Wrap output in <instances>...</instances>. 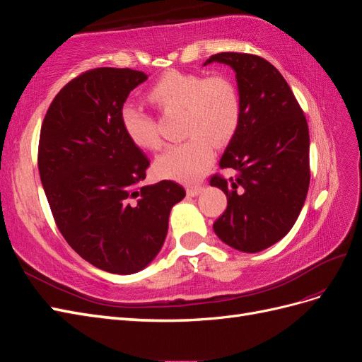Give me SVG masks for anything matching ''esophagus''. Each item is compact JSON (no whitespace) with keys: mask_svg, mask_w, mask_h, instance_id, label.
I'll return each mask as SVG.
<instances>
[{"mask_svg":"<svg viewBox=\"0 0 362 362\" xmlns=\"http://www.w3.org/2000/svg\"><path fill=\"white\" fill-rule=\"evenodd\" d=\"M202 190H204V187H201V185H190V187H187V194L189 196H198Z\"/></svg>","mask_w":362,"mask_h":362,"instance_id":"34e87169","label":"esophagus"}]
</instances>
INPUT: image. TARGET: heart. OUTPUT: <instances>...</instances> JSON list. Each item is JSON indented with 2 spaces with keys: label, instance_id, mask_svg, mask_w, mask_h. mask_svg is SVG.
Here are the masks:
<instances>
[{
  "label": "heart",
  "instance_id": "heart-1",
  "mask_svg": "<svg viewBox=\"0 0 362 362\" xmlns=\"http://www.w3.org/2000/svg\"><path fill=\"white\" fill-rule=\"evenodd\" d=\"M148 100L164 113H182V144L170 145L156 160L163 178L193 182L202 177L214 158V145H223L235 133L240 98L234 83L223 75L205 78L199 74L169 71L151 87ZM120 127L133 145L145 151L160 148L152 117L133 104L119 112Z\"/></svg>",
  "mask_w": 362,
  "mask_h": 362
}]
</instances>
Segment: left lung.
<instances>
[{"instance_id": "left-lung-1", "label": "left lung", "mask_w": 362, "mask_h": 362, "mask_svg": "<svg viewBox=\"0 0 362 362\" xmlns=\"http://www.w3.org/2000/svg\"><path fill=\"white\" fill-rule=\"evenodd\" d=\"M228 64L235 72L240 120L218 161L235 178H211L228 199L213 225L222 242L255 254L278 243L298 221L310 187V134L287 81L267 60L252 54L221 52L205 64Z\"/></svg>"}]
</instances>
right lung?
I'll return each instance as SVG.
<instances>
[{
	"label": "right lung",
	"instance_id": "add662e5",
	"mask_svg": "<svg viewBox=\"0 0 362 362\" xmlns=\"http://www.w3.org/2000/svg\"><path fill=\"white\" fill-rule=\"evenodd\" d=\"M148 80L133 69L98 68L54 98L39 140V173L62 235L83 259L115 275L148 267L166 240L172 206L185 190L144 185L148 157L129 141L119 112Z\"/></svg>",
	"mask_w": 362,
	"mask_h": 362
}]
</instances>
